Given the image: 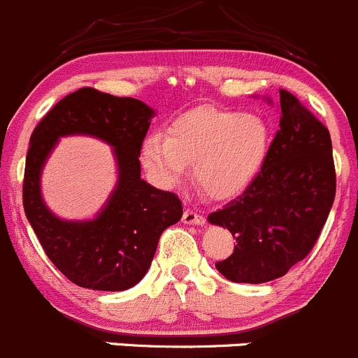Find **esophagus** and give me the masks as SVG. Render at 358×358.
Returning a JSON list of instances; mask_svg holds the SVG:
<instances>
[{
    "label": "esophagus",
    "instance_id": "1",
    "mask_svg": "<svg viewBox=\"0 0 358 358\" xmlns=\"http://www.w3.org/2000/svg\"><path fill=\"white\" fill-rule=\"evenodd\" d=\"M182 220L185 222V224H203V222H205V217L199 215V213L194 212V210L187 208L185 212H183Z\"/></svg>",
    "mask_w": 358,
    "mask_h": 358
}]
</instances>
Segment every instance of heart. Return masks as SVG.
<instances>
[{
  "label": "heart",
  "instance_id": "b5f03b06",
  "mask_svg": "<svg viewBox=\"0 0 358 358\" xmlns=\"http://www.w3.org/2000/svg\"><path fill=\"white\" fill-rule=\"evenodd\" d=\"M268 130L256 115L203 108L173 122L168 138L153 134L141 160L160 185H175L194 164L196 182L210 198H236L255 182L266 157Z\"/></svg>",
  "mask_w": 358,
  "mask_h": 358
}]
</instances>
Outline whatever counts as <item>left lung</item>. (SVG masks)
Returning a JSON list of instances; mask_svg holds the SVG:
<instances>
[{
  "label": "left lung",
  "instance_id": "left-lung-1",
  "mask_svg": "<svg viewBox=\"0 0 358 358\" xmlns=\"http://www.w3.org/2000/svg\"><path fill=\"white\" fill-rule=\"evenodd\" d=\"M280 120L256 180L208 215L236 245L215 263L233 282L259 285L282 277L309 255L336 198L330 132L293 93L279 90Z\"/></svg>",
  "mask_w": 358,
  "mask_h": 358
}]
</instances>
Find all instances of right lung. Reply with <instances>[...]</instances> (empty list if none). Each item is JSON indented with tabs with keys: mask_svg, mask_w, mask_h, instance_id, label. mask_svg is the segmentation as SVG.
Returning a JSON list of instances; mask_svg holds the SVG:
<instances>
[{
	"mask_svg": "<svg viewBox=\"0 0 358 358\" xmlns=\"http://www.w3.org/2000/svg\"><path fill=\"white\" fill-rule=\"evenodd\" d=\"M152 109L138 99L81 88L63 96L40 120L29 138L22 205L52 265L73 285L99 292H123L145 277L160 235L178 222V196L141 180L143 141ZM88 133L115 146L119 183L93 221L69 223L55 217L39 196V171L62 135Z\"/></svg>",
	"mask_w": 358,
	"mask_h": 358,
	"instance_id": "right-lung-1",
	"label": "right lung"
}]
</instances>
